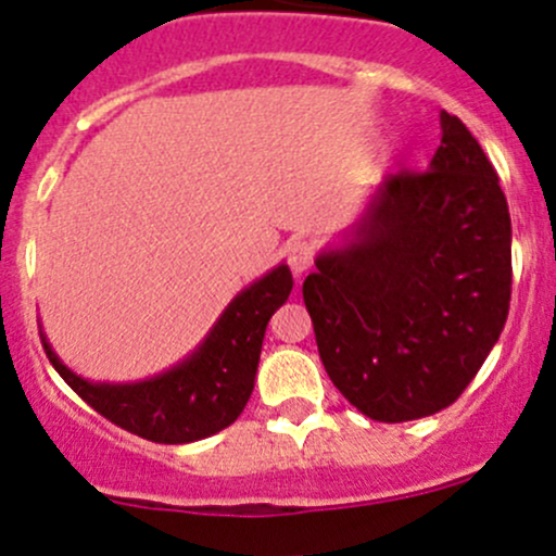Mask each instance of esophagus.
Wrapping results in <instances>:
<instances>
[{
  "instance_id": "esophagus-1",
  "label": "esophagus",
  "mask_w": 556,
  "mask_h": 556,
  "mask_svg": "<svg viewBox=\"0 0 556 556\" xmlns=\"http://www.w3.org/2000/svg\"><path fill=\"white\" fill-rule=\"evenodd\" d=\"M288 263L295 277L306 274L314 266V247L309 242H293L288 247Z\"/></svg>"
}]
</instances>
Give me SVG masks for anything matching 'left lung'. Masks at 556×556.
<instances>
[{
    "instance_id": "8db88e82",
    "label": "left lung",
    "mask_w": 556,
    "mask_h": 556,
    "mask_svg": "<svg viewBox=\"0 0 556 556\" xmlns=\"http://www.w3.org/2000/svg\"><path fill=\"white\" fill-rule=\"evenodd\" d=\"M314 266L304 304L341 395L377 422L452 406L511 304V215L465 123L441 112L428 172L387 177L346 244Z\"/></svg>"
}]
</instances>
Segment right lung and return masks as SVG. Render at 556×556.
<instances>
[{
	"mask_svg": "<svg viewBox=\"0 0 556 556\" xmlns=\"http://www.w3.org/2000/svg\"><path fill=\"white\" fill-rule=\"evenodd\" d=\"M290 290V268L285 263L271 268L228 304L193 355L148 382H88L59 361L42 330L39 336L61 379L102 417L155 444H190L220 433L244 412L255 387L266 325L288 301Z\"/></svg>",
	"mask_w": 556,
	"mask_h": 556,
	"instance_id": "1",
	"label": "right lung"
}]
</instances>
